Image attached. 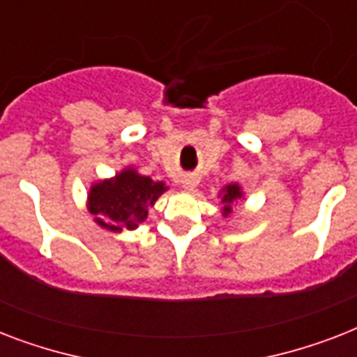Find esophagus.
<instances>
[{
  "mask_svg": "<svg viewBox=\"0 0 357 357\" xmlns=\"http://www.w3.org/2000/svg\"><path fill=\"white\" fill-rule=\"evenodd\" d=\"M196 185H198V181H196L195 178H185L183 179V189L185 190H195Z\"/></svg>",
  "mask_w": 357,
  "mask_h": 357,
  "instance_id": "34e87169",
  "label": "esophagus"
}]
</instances>
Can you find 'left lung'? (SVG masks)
Masks as SVG:
<instances>
[{"label": "left lung", "instance_id": "8db88e82", "mask_svg": "<svg viewBox=\"0 0 357 357\" xmlns=\"http://www.w3.org/2000/svg\"><path fill=\"white\" fill-rule=\"evenodd\" d=\"M220 200H222V217H229L234 211V206L241 198H244L243 187L238 183H229L220 190Z\"/></svg>", "mask_w": 357, "mask_h": 357}]
</instances>
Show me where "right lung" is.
Returning <instances> with one entry per match:
<instances>
[{
  "mask_svg": "<svg viewBox=\"0 0 357 357\" xmlns=\"http://www.w3.org/2000/svg\"><path fill=\"white\" fill-rule=\"evenodd\" d=\"M165 181H153L137 168L126 167L116 176L92 183L86 195V209L94 215V222L109 231L135 229L148 218V207L167 192Z\"/></svg>",
  "mask_w": 357,
  "mask_h": 357,
  "instance_id": "obj_1",
  "label": "right lung"
}]
</instances>
